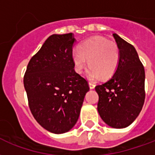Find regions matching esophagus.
I'll return each instance as SVG.
<instances>
[{"label": "esophagus", "mask_w": 155, "mask_h": 155, "mask_svg": "<svg viewBox=\"0 0 155 155\" xmlns=\"http://www.w3.org/2000/svg\"><path fill=\"white\" fill-rule=\"evenodd\" d=\"M95 86L96 85H95L93 82H89V87H90V89H94Z\"/></svg>", "instance_id": "1"}]
</instances>
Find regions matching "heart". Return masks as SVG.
Returning a JSON list of instances; mask_svg holds the SVG:
<instances>
[{
    "instance_id": "b5f03b06",
    "label": "heart",
    "mask_w": 155,
    "mask_h": 155,
    "mask_svg": "<svg viewBox=\"0 0 155 155\" xmlns=\"http://www.w3.org/2000/svg\"><path fill=\"white\" fill-rule=\"evenodd\" d=\"M74 69L82 73L88 62L87 78L96 81L108 78L116 73L120 62V51L116 43L101 36H94L82 42L79 50L72 53Z\"/></svg>"
}]
</instances>
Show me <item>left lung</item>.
I'll return each instance as SVG.
<instances>
[{
  "instance_id": "obj_1",
  "label": "left lung",
  "mask_w": 155,
  "mask_h": 155,
  "mask_svg": "<svg viewBox=\"0 0 155 155\" xmlns=\"http://www.w3.org/2000/svg\"><path fill=\"white\" fill-rule=\"evenodd\" d=\"M120 51L116 73L95 89L99 96L98 113L112 128L122 129L135 121L144 105L145 73L135 47L113 34Z\"/></svg>"
}]
</instances>
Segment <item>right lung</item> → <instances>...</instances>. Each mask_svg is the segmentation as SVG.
Listing matches in <instances>:
<instances>
[{
    "mask_svg": "<svg viewBox=\"0 0 155 155\" xmlns=\"http://www.w3.org/2000/svg\"><path fill=\"white\" fill-rule=\"evenodd\" d=\"M73 33L52 35L31 58L24 77L29 107L36 121L54 134L69 131L78 120L87 82L75 72Z\"/></svg>",
    "mask_w": 155,
    "mask_h": 155,
    "instance_id": "obj_1",
    "label": "right lung"
}]
</instances>
